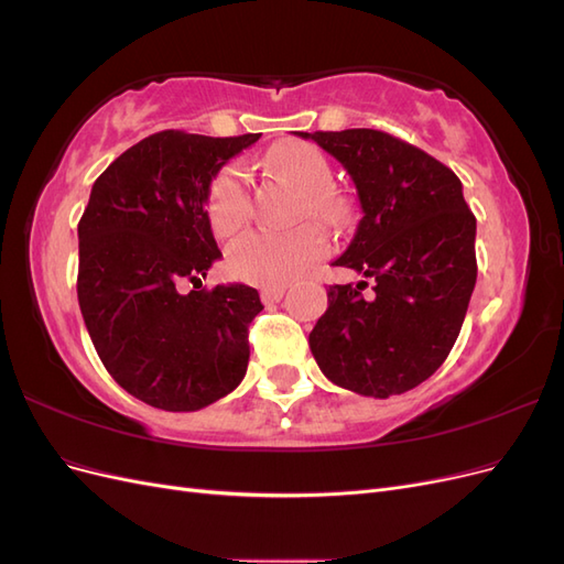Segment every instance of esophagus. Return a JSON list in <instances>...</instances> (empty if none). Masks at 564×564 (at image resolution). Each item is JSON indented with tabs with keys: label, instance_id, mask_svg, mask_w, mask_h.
Wrapping results in <instances>:
<instances>
[{
	"label": "esophagus",
	"instance_id": "1",
	"mask_svg": "<svg viewBox=\"0 0 564 564\" xmlns=\"http://www.w3.org/2000/svg\"><path fill=\"white\" fill-rule=\"evenodd\" d=\"M284 296V286H263L261 289V299L263 303H275Z\"/></svg>",
	"mask_w": 564,
	"mask_h": 564
}]
</instances>
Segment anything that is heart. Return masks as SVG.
<instances>
[{
  "label": "heart",
  "mask_w": 564,
  "mask_h": 564,
  "mask_svg": "<svg viewBox=\"0 0 564 564\" xmlns=\"http://www.w3.org/2000/svg\"><path fill=\"white\" fill-rule=\"evenodd\" d=\"M270 166L303 193L305 212L324 226L346 224L350 214L344 197L332 193L334 169L324 152L311 143L292 141L272 150ZM251 216V193L240 166H224L207 193V218L218 237L240 230ZM329 251V242L317 228L303 226L286 232L253 230L235 240L226 263L237 280L256 286H282L303 275Z\"/></svg>",
  "instance_id": "heart-1"
}]
</instances>
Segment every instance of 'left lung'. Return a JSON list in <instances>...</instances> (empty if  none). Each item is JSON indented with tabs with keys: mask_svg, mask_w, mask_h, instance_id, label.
<instances>
[{
	"mask_svg": "<svg viewBox=\"0 0 564 564\" xmlns=\"http://www.w3.org/2000/svg\"><path fill=\"white\" fill-rule=\"evenodd\" d=\"M336 158L362 218L332 265L373 282L332 284L311 332L324 377L365 398L400 395L447 360L477 280L475 216L449 166L377 129L296 131Z\"/></svg>",
	"mask_w": 564,
	"mask_h": 564,
	"instance_id": "left-lung-1",
	"label": "left lung"
}]
</instances>
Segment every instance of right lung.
I'll list each match as a JSON object with an SVG mask.
<instances>
[{"label": "right lung", "mask_w": 564, "mask_h": 564, "mask_svg": "<svg viewBox=\"0 0 564 564\" xmlns=\"http://www.w3.org/2000/svg\"><path fill=\"white\" fill-rule=\"evenodd\" d=\"M259 139L152 133L96 178L77 226V299L100 362L129 395L164 412H197L247 373L259 292L181 286L202 284L220 259L204 209L214 176Z\"/></svg>", "instance_id": "obj_1"}]
</instances>
